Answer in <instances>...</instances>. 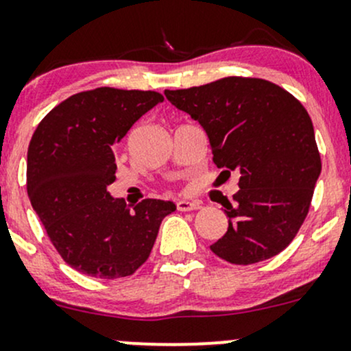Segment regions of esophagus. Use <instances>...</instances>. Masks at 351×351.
Segmentation results:
<instances>
[{
  "mask_svg": "<svg viewBox=\"0 0 351 351\" xmlns=\"http://www.w3.org/2000/svg\"><path fill=\"white\" fill-rule=\"evenodd\" d=\"M202 205L200 202H189V200H178L176 202V208L182 212H189V210H198Z\"/></svg>",
  "mask_w": 351,
  "mask_h": 351,
  "instance_id": "obj_1",
  "label": "esophagus"
}]
</instances>
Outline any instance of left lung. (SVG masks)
Here are the masks:
<instances>
[{
  "mask_svg": "<svg viewBox=\"0 0 351 351\" xmlns=\"http://www.w3.org/2000/svg\"><path fill=\"white\" fill-rule=\"evenodd\" d=\"M165 95L204 127L217 168L239 175L232 204H222L228 232L212 253L232 265H253L284 251L309 212L321 173L307 110L260 77L229 76Z\"/></svg>",
  "mask_w": 351,
  "mask_h": 351,
  "instance_id": "1",
  "label": "left lung"
}]
</instances>
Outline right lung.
Here are the masks:
<instances>
[{
	"label": "right lung",
	"instance_id": "1",
	"mask_svg": "<svg viewBox=\"0 0 351 351\" xmlns=\"http://www.w3.org/2000/svg\"><path fill=\"white\" fill-rule=\"evenodd\" d=\"M161 93L97 88L54 107L32 136L27 192L62 260L97 278L132 275L149 258L173 202L146 198L130 210L107 186L130 127L162 101Z\"/></svg>",
	"mask_w": 351,
	"mask_h": 351
}]
</instances>
